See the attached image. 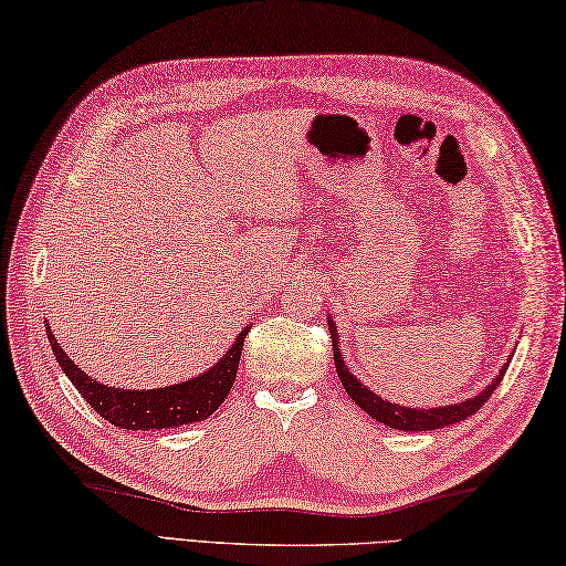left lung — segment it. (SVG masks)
<instances>
[{"label": "left lung", "instance_id": "1", "mask_svg": "<svg viewBox=\"0 0 566 566\" xmlns=\"http://www.w3.org/2000/svg\"><path fill=\"white\" fill-rule=\"evenodd\" d=\"M327 327H329V337H333L337 377H339V381H343V387L352 397V401H355L361 411H367L371 419H377L379 423L389 426V429H399V431H436V429H443V426H451V423L468 419V416H473L490 397H493V391L497 389V384H500V379H503L505 369L510 365V361H505L503 369H500V375L490 381L481 394H475L473 399L449 403V407H439V409H409V407H401V403L384 401L379 394L365 387V384L352 375L345 365L343 355H339L337 327L333 319H327Z\"/></svg>", "mask_w": 566, "mask_h": 566}]
</instances>
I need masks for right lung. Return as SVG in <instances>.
<instances>
[{
	"instance_id": "add662e5",
	"label": "right lung",
	"mask_w": 566,
	"mask_h": 566,
	"mask_svg": "<svg viewBox=\"0 0 566 566\" xmlns=\"http://www.w3.org/2000/svg\"><path fill=\"white\" fill-rule=\"evenodd\" d=\"M49 325V319H46ZM249 327H243L237 343L223 355L214 367L207 369L189 381L172 384V387L159 389H115L108 384L95 381L93 377L73 365L66 352L61 349L59 339L53 337L51 327H46L49 343L61 369L66 371L73 387L78 389L81 397L98 411L105 421L120 429L130 431H150V429H177V426H187L195 421H205L207 416L214 413L221 401L229 397L239 371L241 347L243 339L249 335Z\"/></svg>"
}]
</instances>
